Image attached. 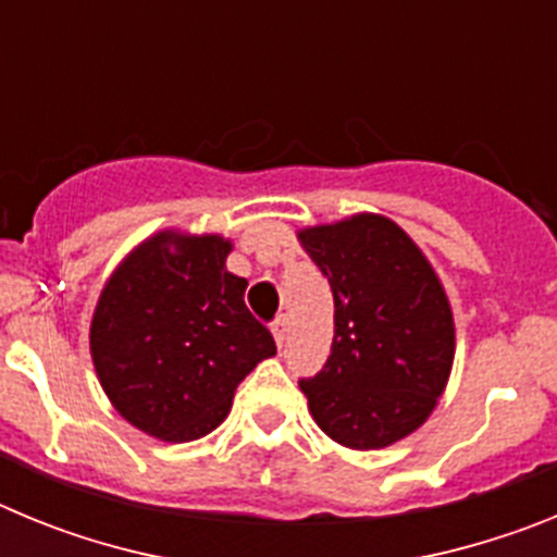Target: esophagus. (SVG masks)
Masks as SVG:
<instances>
[{
  "label": "esophagus",
  "mask_w": 557,
  "mask_h": 557,
  "mask_svg": "<svg viewBox=\"0 0 557 557\" xmlns=\"http://www.w3.org/2000/svg\"><path fill=\"white\" fill-rule=\"evenodd\" d=\"M270 332H273V337H275V346L282 348L284 346V339H287V334H289V321L287 318H275V323L273 326H270Z\"/></svg>",
  "instance_id": "esophagus-1"
}]
</instances>
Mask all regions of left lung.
<instances>
[{"label": "left lung", "mask_w": 557, "mask_h": 557, "mask_svg": "<svg viewBox=\"0 0 557 557\" xmlns=\"http://www.w3.org/2000/svg\"><path fill=\"white\" fill-rule=\"evenodd\" d=\"M298 243L332 284L334 339L301 379L314 424L346 449H385L424 424L455 362V318L424 250L391 218L359 211Z\"/></svg>", "instance_id": "obj_1"}]
</instances>
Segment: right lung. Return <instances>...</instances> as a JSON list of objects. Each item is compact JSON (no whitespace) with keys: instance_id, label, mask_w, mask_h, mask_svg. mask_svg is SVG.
<instances>
[{"instance_id":"obj_1","label":"right lung","mask_w":557,"mask_h":557,"mask_svg":"<svg viewBox=\"0 0 557 557\" xmlns=\"http://www.w3.org/2000/svg\"><path fill=\"white\" fill-rule=\"evenodd\" d=\"M231 239L164 228L108 275L88 348L113 410L145 435L186 444L218 430L245 376L273 357V334L228 273Z\"/></svg>"}]
</instances>
